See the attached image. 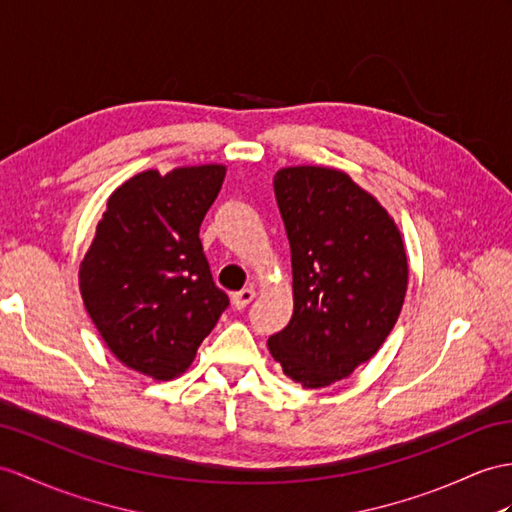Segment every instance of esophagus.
I'll return each mask as SVG.
<instances>
[{
    "mask_svg": "<svg viewBox=\"0 0 512 512\" xmlns=\"http://www.w3.org/2000/svg\"><path fill=\"white\" fill-rule=\"evenodd\" d=\"M256 297V291L254 289H243L239 293L232 295V304L236 310H243L245 306H249V302Z\"/></svg>",
    "mask_w": 512,
    "mask_h": 512,
    "instance_id": "obj_1",
    "label": "esophagus"
}]
</instances>
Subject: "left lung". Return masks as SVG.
<instances>
[{"mask_svg": "<svg viewBox=\"0 0 512 512\" xmlns=\"http://www.w3.org/2000/svg\"><path fill=\"white\" fill-rule=\"evenodd\" d=\"M273 191L291 243L293 317L267 345L284 376L321 389L391 334L408 289L406 245L386 208L341 169L284 167Z\"/></svg>", "mask_w": 512, "mask_h": 512, "instance_id": "obj_1", "label": "left lung"}]
</instances>
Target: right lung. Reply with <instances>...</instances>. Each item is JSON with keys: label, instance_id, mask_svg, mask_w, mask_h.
<instances>
[{"label": "right lung", "instance_id": "1", "mask_svg": "<svg viewBox=\"0 0 512 512\" xmlns=\"http://www.w3.org/2000/svg\"><path fill=\"white\" fill-rule=\"evenodd\" d=\"M223 178L215 162L136 173L108 197L80 263L86 313L119 363L143 376H182L228 306L199 241Z\"/></svg>", "mask_w": 512, "mask_h": 512}]
</instances>
